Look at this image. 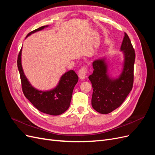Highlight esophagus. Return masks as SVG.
<instances>
[{
  "label": "esophagus",
  "instance_id": "obj_1",
  "mask_svg": "<svg viewBox=\"0 0 155 155\" xmlns=\"http://www.w3.org/2000/svg\"><path fill=\"white\" fill-rule=\"evenodd\" d=\"M87 72V67H83L80 70H79V71L78 72V76H79V79H82V80L84 79H85Z\"/></svg>",
  "mask_w": 155,
  "mask_h": 155
}]
</instances>
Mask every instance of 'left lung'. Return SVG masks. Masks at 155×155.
<instances>
[{"mask_svg": "<svg viewBox=\"0 0 155 155\" xmlns=\"http://www.w3.org/2000/svg\"><path fill=\"white\" fill-rule=\"evenodd\" d=\"M120 50L124 60L123 69L117 78L109 76L106 58L92 63L94 71L88 76L93 88L92 106L101 114H109L119 107L133 88L135 52L126 33Z\"/></svg>", "mask_w": 155, "mask_h": 155, "instance_id": "8db88e82", "label": "left lung"}]
</instances>
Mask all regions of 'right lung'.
<instances>
[{
  "label": "right lung",
  "mask_w": 155,
  "mask_h": 155,
  "mask_svg": "<svg viewBox=\"0 0 155 155\" xmlns=\"http://www.w3.org/2000/svg\"><path fill=\"white\" fill-rule=\"evenodd\" d=\"M48 26H43L30 32L28 37L34 33L43 30ZM22 48L18 55L17 67L19 71L22 91L25 97L37 109L45 114L57 116L63 114L70 107L74 88L78 81V76L70 70L61 77L60 80L53 89L39 91L33 87L28 80L23 71L21 63Z\"/></svg>",
  "instance_id": "1"
}]
</instances>
